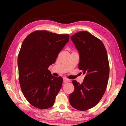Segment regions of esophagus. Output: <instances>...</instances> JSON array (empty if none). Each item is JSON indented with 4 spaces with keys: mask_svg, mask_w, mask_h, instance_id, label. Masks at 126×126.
<instances>
[{
    "mask_svg": "<svg viewBox=\"0 0 126 126\" xmlns=\"http://www.w3.org/2000/svg\"><path fill=\"white\" fill-rule=\"evenodd\" d=\"M63 80H64V82L65 83L71 82V80L67 78H65V77H64V78H63Z\"/></svg>",
    "mask_w": 126,
    "mask_h": 126,
    "instance_id": "34e87169",
    "label": "esophagus"
}]
</instances>
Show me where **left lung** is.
<instances>
[{
	"label": "left lung",
	"mask_w": 126,
	"mask_h": 126,
	"mask_svg": "<svg viewBox=\"0 0 126 126\" xmlns=\"http://www.w3.org/2000/svg\"><path fill=\"white\" fill-rule=\"evenodd\" d=\"M71 39L79 52L78 68L85 77L82 84L72 81L74 90L69 102L75 109L86 110L96 105L106 91L110 74L107 53L101 40L87 31L79 32Z\"/></svg>",
	"instance_id": "8db88e82"
}]
</instances>
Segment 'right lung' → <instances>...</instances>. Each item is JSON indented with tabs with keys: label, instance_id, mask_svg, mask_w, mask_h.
<instances>
[{
	"label": "right lung",
	"instance_id": "add662e5",
	"mask_svg": "<svg viewBox=\"0 0 126 126\" xmlns=\"http://www.w3.org/2000/svg\"><path fill=\"white\" fill-rule=\"evenodd\" d=\"M69 39L68 34L37 31L23 42L18 57L19 80L24 96L36 108L47 109L54 103L63 78L53 76L48 68Z\"/></svg>",
	"mask_w": 126,
	"mask_h": 126
}]
</instances>
